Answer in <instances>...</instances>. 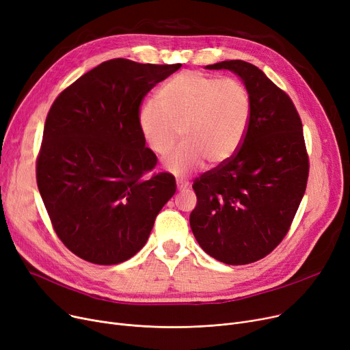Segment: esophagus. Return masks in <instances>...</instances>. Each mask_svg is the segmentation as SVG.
I'll use <instances>...</instances> for the list:
<instances>
[{"label": "esophagus", "instance_id": "esophagus-1", "mask_svg": "<svg viewBox=\"0 0 350 350\" xmlns=\"http://www.w3.org/2000/svg\"><path fill=\"white\" fill-rule=\"evenodd\" d=\"M176 185H177V189H178V190H185V189L189 187V183H187V181L178 180V178H177V181H176Z\"/></svg>", "mask_w": 350, "mask_h": 350}]
</instances>
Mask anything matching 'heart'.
Returning <instances> with one entry per match:
<instances>
[{
	"label": "heart",
	"mask_w": 350,
	"mask_h": 350,
	"mask_svg": "<svg viewBox=\"0 0 350 350\" xmlns=\"http://www.w3.org/2000/svg\"><path fill=\"white\" fill-rule=\"evenodd\" d=\"M251 115L247 88L237 79L187 70L165 82L156 100L146 102L139 112L140 133L169 172L185 176L203 163H221L241 144Z\"/></svg>",
	"instance_id": "obj_1"
}]
</instances>
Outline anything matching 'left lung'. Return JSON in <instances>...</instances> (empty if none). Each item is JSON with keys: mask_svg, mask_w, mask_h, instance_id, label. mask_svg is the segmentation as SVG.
I'll list each match as a JSON object with an SVG mask.
<instances>
[{"mask_svg": "<svg viewBox=\"0 0 350 350\" xmlns=\"http://www.w3.org/2000/svg\"><path fill=\"white\" fill-rule=\"evenodd\" d=\"M206 69H228L243 79L251 115L238 150L194 180L190 227L213 258L245 265L284 240L305 194L309 160L302 122L291 98L255 65L235 59Z\"/></svg>", "mask_w": 350, "mask_h": 350, "instance_id": "obj_1", "label": "left lung"}]
</instances>
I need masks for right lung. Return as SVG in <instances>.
Masks as SVG:
<instances>
[{
    "label": "right lung",
    "mask_w": 350,
    "mask_h": 350,
    "mask_svg": "<svg viewBox=\"0 0 350 350\" xmlns=\"http://www.w3.org/2000/svg\"><path fill=\"white\" fill-rule=\"evenodd\" d=\"M181 64L118 58L102 62L52 103L36 183L52 227L79 258L115 265L146 244L154 219L176 193L140 133L143 98Z\"/></svg>",
    "instance_id": "add662e5"
}]
</instances>
